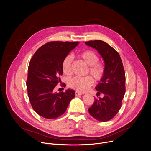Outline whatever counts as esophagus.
<instances>
[{"label": "esophagus", "mask_w": 151, "mask_h": 151, "mask_svg": "<svg viewBox=\"0 0 151 151\" xmlns=\"http://www.w3.org/2000/svg\"><path fill=\"white\" fill-rule=\"evenodd\" d=\"M82 94H83V93H81V92H77V91L76 92V96H78V95H82Z\"/></svg>", "instance_id": "obj_1"}]
</instances>
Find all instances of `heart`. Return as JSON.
<instances>
[{"mask_svg": "<svg viewBox=\"0 0 151 151\" xmlns=\"http://www.w3.org/2000/svg\"><path fill=\"white\" fill-rule=\"evenodd\" d=\"M78 56L89 66L88 73H89L96 81H100L104 77L106 69L103 63L99 62V56L92 50H86L78 53ZM73 57L71 55H67L62 62V69L63 73L67 76L72 73ZM89 76L83 77H74L70 78L68 81V86L80 92H84L93 85V79Z\"/></svg>", "mask_w": 151, "mask_h": 151, "instance_id": "b5f03b06", "label": "heart"}]
</instances>
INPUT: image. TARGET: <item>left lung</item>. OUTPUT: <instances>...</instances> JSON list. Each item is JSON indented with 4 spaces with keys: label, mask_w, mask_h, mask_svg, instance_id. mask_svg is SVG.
I'll return each mask as SVG.
<instances>
[{
    "label": "left lung",
    "mask_w": 151,
    "mask_h": 151,
    "mask_svg": "<svg viewBox=\"0 0 151 151\" xmlns=\"http://www.w3.org/2000/svg\"><path fill=\"white\" fill-rule=\"evenodd\" d=\"M85 44L101 55L105 63V75L95 87L98 95L103 98H95L88 109L95 119L106 122L111 119L118 113L125 93V73L119 54L112 47L101 40L85 42ZM98 96V95H97Z\"/></svg>",
    "instance_id": "8db88e82"
}]
</instances>
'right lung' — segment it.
<instances>
[{
    "instance_id": "1",
    "label": "right lung",
    "mask_w": 151,
    "mask_h": 151,
    "mask_svg": "<svg viewBox=\"0 0 151 151\" xmlns=\"http://www.w3.org/2000/svg\"><path fill=\"white\" fill-rule=\"evenodd\" d=\"M78 42L52 41L40 47L32 58L26 82L28 96L33 109L46 119H56L63 114L76 92L54 93L53 89L61 82L62 62Z\"/></svg>"
}]
</instances>
